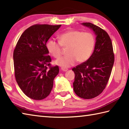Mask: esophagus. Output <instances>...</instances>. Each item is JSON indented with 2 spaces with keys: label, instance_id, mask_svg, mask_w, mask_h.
Returning a JSON list of instances; mask_svg holds the SVG:
<instances>
[{
  "label": "esophagus",
  "instance_id": "esophagus-1",
  "mask_svg": "<svg viewBox=\"0 0 129 129\" xmlns=\"http://www.w3.org/2000/svg\"><path fill=\"white\" fill-rule=\"evenodd\" d=\"M60 69H61V70L63 71H67L68 70V69H66V68H64V67H62Z\"/></svg>",
  "mask_w": 129,
  "mask_h": 129
}]
</instances>
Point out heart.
<instances>
[{
  "label": "heart",
  "instance_id": "obj_1",
  "mask_svg": "<svg viewBox=\"0 0 129 129\" xmlns=\"http://www.w3.org/2000/svg\"><path fill=\"white\" fill-rule=\"evenodd\" d=\"M95 40L92 34L71 30L61 34L59 41L50 39L47 44L49 53L55 58L62 53L63 47L68 48L66 56L55 60V63L60 66L69 67L74 65L78 60L80 63L86 61L93 53Z\"/></svg>",
  "mask_w": 129,
  "mask_h": 129
}]
</instances>
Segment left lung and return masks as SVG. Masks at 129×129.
I'll return each instance as SVG.
<instances>
[{"label": "left lung", "instance_id": "8db88e82", "mask_svg": "<svg viewBox=\"0 0 129 129\" xmlns=\"http://www.w3.org/2000/svg\"><path fill=\"white\" fill-rule=\"evenodd\" d=\"M93 30L96 42L86 61L72 69L75 73V93L83 99H92L102 93L108 83L115 61L112 43L106 31L89 22L81 23Z\"/></svg>", "mask_w": 129, "mask_h": 129}]
</instances>
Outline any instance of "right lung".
<instances>
[{
    "mask_svg": "<svg viewBox=\"0 0 129 129\" xmlns=\"http://www.w3.org/2000/svg\"><path fill=\"white\" fill-rule=\"evenodd\" d=\"M59 25L36 24L22 33L13 52L14 75L19 87L26 96L42 100L49 95L53 80L59 73L52 66L47 42Z\"/></svg>",
    "mask_w": 129,
    "mask_h": 129,
    "instance_id": "obj_1",
    "label": "right lung"
}]
</instances>
